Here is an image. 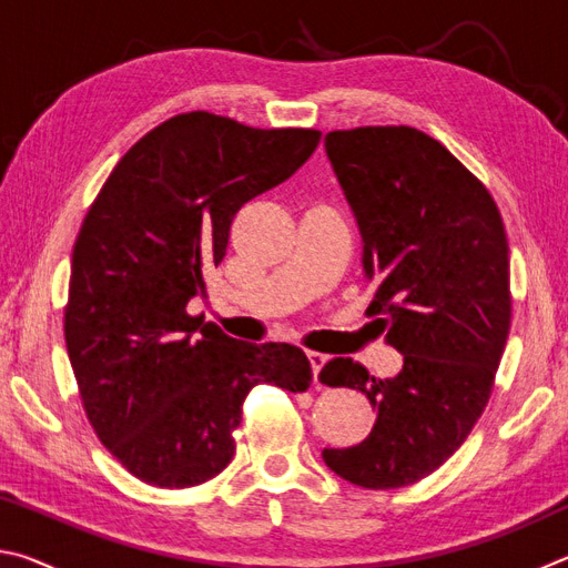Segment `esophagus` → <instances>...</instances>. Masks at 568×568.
Returning a JSON list of instances; mask_svg holds the SVG:
<instances>
[{
	"instance_id": "1",
	"label": "esophagus",
	"mask_w": 568,
	"mask_h": 568,
	"mask_svg": "<svg viewBox=\"0 0 568 568\" xmlns=\"http://www.w3.org/2000/svg\"><path fill=\"white\" fill-rule=\"evenodd\" d=\"M307 358H311V365H313V381L318 383V386H321V371H323L325 361H328V355H323V353H315V351H311V353H307Z\"/></svg>"
}]
</instances>
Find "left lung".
<instances>
[{
  "label": "left lung",
  "mask_w": 568,
  "mask_h": 568,
  "mask_svg": "<svg viewBox=\"0 0 568 568\" xmlns=\"http://www.w3.org/2000/svg\"><path fill=\"white\" fill-rule=\"evenodd\" d=\"M325 152L361 227L368 315L403 368L376 378L351 358L323 365L321 383L358 388L378 413L365 440L323 460L386 491L444 466L486 408L511 325L506 230L488 190L426 132L338 130Z\"/></svg>",
  "instance_id": "left-lung-1"
}]
</instances>
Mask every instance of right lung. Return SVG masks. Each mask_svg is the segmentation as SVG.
Masks as SVG:
<instances>
[{
	"mask_svg": "<svg viewBox=\"0 0 568 568\" xmlns=\"http://www.w3.org/2000/svg\"><path fill=\"white\" fill-rule=\"evenodd\" d=\"M321 142L318 130H255L178 114L128 150L72 250L64 341L94 434L132 476L187 488L235 456L233 430L257 383L313 381L291 343H245L187 313L225 257L247 200L273 190Z\"/></svg>",
	"mask_w": 568,
	"mask_h": 568,
	"instance_id": "obj_1",
	"label": "right lung"
}]
</instances>
